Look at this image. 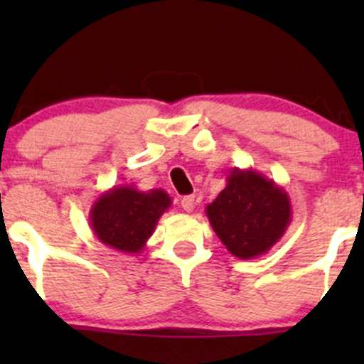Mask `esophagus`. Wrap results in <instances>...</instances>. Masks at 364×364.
Listing matches in <instances>:
<instances>
[{
    "mask_svg": "<svg viewBox=\"0 0 364 364\" xmlns=\"http://www.w3.org/2000/svg\"><path fill=\"white\" fill-rule=\"evenodd\" d=\"M181 208L185 209L186 213L192 211V209L196 208V197H193V196H186V197H183V199H181Z\"/></svg>",
    "mask_w": 364,
    "mask_h": 364,
    "instance_id": "esophagus-1",
    "label": "esophagus"
}]
</instances>
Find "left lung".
I'll return each instance as SVG.
<instances>
[{"label": "left lung", "mask_w": 364, "mask_h": 364, "mask_svg": "<svg viewBox=\"0 0 364 364\" xmlns=\"http://www.w3.org/2000/svg\"><path fill=\"white\" fill-rule=\"evenodd\" d=\"M205 215L218 240L237 259L264 255L282 240L292 222L289 193L253 168L234 167L227 185Z\"/></svg>", "instance_id": "left-lung-1"}]
</instances>
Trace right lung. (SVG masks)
I'll return each mask as SVG.
<instances>
[{"mask_svg":"<svg viewBox=\"0 0 364 364\" xmlns=\"http://www.w3.org/2000/svg\"><path fill=\"white\" fill-rule=\"evenodd\" d=\"M172 205L168 193L161 188L148 192L134 185L105 190L90 211V225L95 237L114 250L137 255L153 236L160 216Z\"/></svg>","mask_w":364,"mask_h":364,"instance_id":"obj_1","label":"right lung"}]
</instances>
